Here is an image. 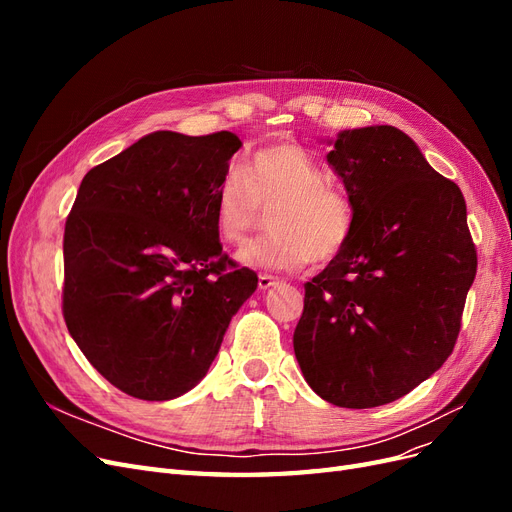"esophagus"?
<instances>
[{"label":"esophagus","mask_w":512,"mask_h":512,"mask_svg":"<svg viewBox=\"0 0 512 512\" xmlns=\"http://www.w3.org/2000/svg\"><path fill=\"white\" fill-rule=\"evenodd\" d=\"M277 282V277H273V275H267V273H262V275H258V288L260 290H267V288H271V286H275Z\"/></svg>","instance_id":"1"}]
</instances>
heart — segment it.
<instances>
[{
	"mask_svg": "<svg viewBox=\"0 0 512 512\" xmlns=\"http://www.w3.org/2000/svg\"><path fill=\"white\" fill-rule=\"evenodd\" d=\"M327 173L297 143L256 149L245 175L232 166L213 196L215 230L222 241L241 245L271 209V235L247 243L237 254L245 267L294 271L342 254L354 232L350 196L324 181Z\"/></svg>",
	"mask_w": 512,
	"mask_h": 512,
	"instance_id": "heart-1",
	"label": "heart"
}]
</instances>
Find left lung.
I'll return each mask as SVG.
<instances>
[{
    "label": "left lung",
    "mask_w": 512,
    "mask_h": 512,
    "mask_svg": "<svg viewBox=\"0 0 512 512\" xmlns=\"http://www.w3.org/2000/svg\"><path fill=\"white\" fill-rule=\"evenodd\" d=\"M327 162L354 207L342 254L305 284L294 354L339 408L408 395L451 356L476 275L457 183L393 126L339 132Z\"/></svg>",
    "instance_id": "obj_1"
}]
</instances>
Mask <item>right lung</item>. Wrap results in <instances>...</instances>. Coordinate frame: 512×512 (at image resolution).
I'll return each instance as SVG.
<instances>
[{"label": "right lung", "mask_w": 512, "mask_h": 512, "mask_svg": "<svg viewBox=\"0 0 512 512\" xmlns=\"http://www.w3.org/2000/svg\"><path fill=\"white\" fill-rule=\"evenodd\" d=\"M241 141L153 132L83 177L64 230L66 327L100 374L136 399L205 378L258 275L222 252L213 196Z\"/></svg>", "instance_id": "right-lung-1"}]
</instances>
